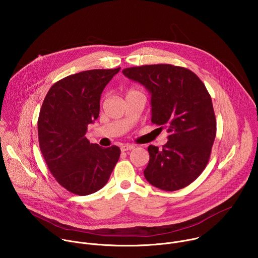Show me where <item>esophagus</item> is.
I'll return each mask as SVG.
<instances>
[{
  "label": "esophagus",
  "mask_w": 258,
  "mask_h": 258,
  "mask_svg": "<svg viewBox=\"0 0 258 258\" xmlns=\"http://www.w3.org/2000/svg\"><path fill=\"white\" fill-rule=\"evenodd\" d=\"M135 148V145H132V144H125V145H122L121 146V151L122 152H125V151H128V150H132Z\"/></svg>",
  "instance_id": "obj_1"
}]
</instances>
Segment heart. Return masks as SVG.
<instances>
[{
	"instance_id": "obj_1",
	"label": "heart",
	"mask_w": 258,
	"mask_h": 258,
	"mask_svg": "<svg viewBox=\"0 0 258 258\" xmlns=\"http://www.w3.org/2000/svg\"><path fill=\"white\" fill-rule=\"evenodd\" d=\"M130 92H134V91H133V90H132V91H130ZM130 92H128V93H130Z\"/></svg>"
}]
</instances>
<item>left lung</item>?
I'll return each mask as SVG.
<instances>
[{
  "instance_id": "8db88e82",
  "label": "left lung",
  "mask_w": 258,
  "mask_h": 258,
  "mask_svg": "<svg viewBox=\"0 0 258 258\" xmlns=\"http://www.w3.org/2000/svg\"><path fill=\"white\" fill-rule=\"evenodd\" d=\"M151 94V121L166 126L162 149L150 145L144 175L152 186L176 191L189 186L206 167L216 135L211 97L193 71L170 64L122 70Z\"/></svg>"
}]
</instances>
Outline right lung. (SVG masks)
<instances>
[{"label": "right lung", "mask_w": 258, "mask_h": 258, "mask_svg": "<svg viewBox=\"0 0 258 258\" xmlns=\"http://www.w3.org/2000/svg\"><path fill=\"white\" fill-rule=\"evenodd\" d=\"M119 70L68 76L45 97L38 120L40 149L53 176L70 193L86 196L102 189L119 159L117 146L102 148L86 138L88 125L99 117L101 94Z\"/></svg>", "instance_id": "1"}]
</instances>
